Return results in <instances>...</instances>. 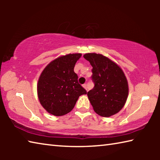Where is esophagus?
Returning <instances> with one entry per match:
<instances>
[{
  "label": "esophagus",
  "instance_id": "esophagus-1",
  "mask_svg": "<svg viewBox=\"0 0 160 160\" xmlns=\"http://www.w3.org/2000/svg\"><path fill=\"white\" fill-rule=\"evenodd\" d=\"M82 87L85 89L87 91H88V85H87V84H84V85H82Z\"/></svg>",
  "mask_w": 160,
  "mask_h": 160
}]
</instances>
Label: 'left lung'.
Instances as JSON below:
<instances>
[{"label": "left lung", "instance_id": "8db88e82", "mask_svg": "<svg viewBox=\"0 0 160 160\" xmlns=\"http://www.w3.org/2000/svg\"><path fill=\"white\" fill-rule=\"evenodd\" d=\"M92 66V90L88 92L93 109L103 117L120 112L128 96V80L123 70L102 54L88 53L83 56Z\"/></svg>", "mask_w": 160, "mask_h": 160}]
</instances>
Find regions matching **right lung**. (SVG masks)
Wrapping results in <instances>:
<instances>
[{"mask_svg": "<svg viewBox=\"0 0 160 160\" xmlns=\"http://www.w3.org/2000/svg\"><path fill=\"white\" fill-rule=\"evenodd\" d=\"M81 53H69L50 62L40 75L37 94L40 104L51 114L63 116L71 112L75 103L87 92L78 82L74 67Z\"/></svg>", "mask_w": 160, "mask_h": 160, "instance_id": "add662e5", "label": "right lung"}]
</instances>
